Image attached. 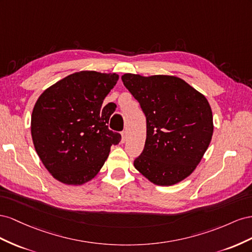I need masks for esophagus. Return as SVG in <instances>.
Wrapping results in <instances>:
<instances>
[{
    "label": "esophagus",
    "instance_id": "esophagus-1",
    "mask_svg": "<svg viewBox=\"0 0 252 252\" xmlns=\"http://www.w3.org/2000/svg\"><path fill=\"white\" fill-rule=\"evenodd\" d=\"M126 140V132L124 131L121 133V142H125Z\"/></svg>",
    "mask_w": 252,
    "mask_h": 252
}]
</instances>
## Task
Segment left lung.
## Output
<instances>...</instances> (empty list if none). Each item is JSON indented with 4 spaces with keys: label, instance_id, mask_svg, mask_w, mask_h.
I'll return each instance as SVG.
<instances>
[{
    "label": "left lung",
    "instance_id": "obj_1",
    "mask_svg": "<svg viewBox=\"0 0 252 252\" xmlns=\"http://www.w3.org/2000/svg\"><path fill=\"white\" fill-rule=\"evenodd\" d=\"M126 88L147 118V139L134 167L158 186H172L195 170L213 134V117L204 95L183 79L125 74Z\"/></svg>",
    "mask_w": 252,
    "mask_h": 252
}]
</instances>
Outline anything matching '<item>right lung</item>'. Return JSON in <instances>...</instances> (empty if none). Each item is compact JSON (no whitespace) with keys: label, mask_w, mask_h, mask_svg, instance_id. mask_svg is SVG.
I'll list each match as a JSON object with an SVG mask.
<instances>
[{"label":"right lung","mask_w":252,"mask_h":252,"mask_svg":"<svg viewBox=\"0 0 252 252\" xmlns=\"http://www.w3.org/2000/svg\"><path fill=\"white\" fill-rule=\"evenodd\" d=\"M117 74L82 70L42 93L32 115V137L48 172L66 185L94 178L121 140L109 128L114 110L103 100L117 83Z\"/></svg>","instance_id":"1"}]
</instances>
